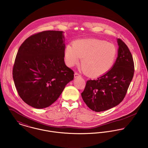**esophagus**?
Segmentation results:
<instances>
[{"mask_svg":"<svg viewBox=\"0 0 148 148\" xmlns=\"http://www.w3.org/2000/svg\"><path fill=\"white\" fill-rule=\"evenodd\" d=\"M81 77V75L79 74V73H74V77L75 78H77V77Z\"/></svg>","mask_w":148,"mask_h":148,"instance_id":"34e87169","label":"esophagus"}]
</instances>
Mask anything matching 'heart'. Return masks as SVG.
Instances as JSON below:
<instances>
[{
    "mask_svg": "<svg viewBox=\"0 0 148 148\" xmlns=\"http://www.w3.org/2000/svg\"><path fill=\"white\" fill-rule=\"evenodd\" d=\"M65 58L68 66L77 64L81 57L83 71L95 77L108 71L114 64L117 55L115 45L99 39L77 40L73 45L69 44L65 50Z\"/></svg>",
    "mask_w": 148,
    "mask_h": 148,
    "instance_id": "1",
    "label": "heart"
}]
</instances>
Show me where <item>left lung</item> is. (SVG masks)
<instances>
[{"instance_id": "8db88e82", "label": "left lung", "mask_w": 148, "mask_h": 148, "mask_svg": "<svg viewBox=\"0 0 148 148\" xmlns=\"http://www.w3.org/2000/svg\"><path fill=\"white\" fill-rule=\"evenodd\" d=\"M118 57L113 67L94 80L86 82L82 99L95 112L109 110L120 103L127 92L134 75L133 57L127 45L117 39Z\"/></svg>"}]
</instances>
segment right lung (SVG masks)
Wrapping results in <instances>:
<instances>
[{
    "mask_svg": "<svg viewBox=\"0 0 148 148\" xmlns=\"http://www.w3.org/2000/svg\"><path fill=\"white\" fill-rule=\"evenodd\" d=\"M62 31H45L27 38L18 50L12 75L20 97L35 108L50 106L59 98L74 71L64 62Z\"/></svg>",
    "mask_w": 148,
    "mask_h": 148,
    "instance_id": "add662e5",
    "label": "right lung"
}]
</instances>
